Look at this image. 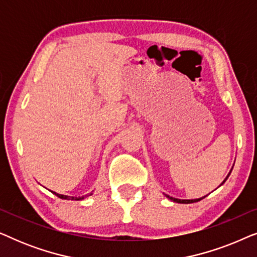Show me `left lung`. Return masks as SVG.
Masks as SVG:
<instances>
[{"label":"left lung","instance_id":"left-lung-1","mask_svg":"<svg viewBox=\"0 0 257 257\" xmlns=\"http://www.w3.org/2000/svg\"><path fill=\"white\" fill-rule=\"evenodd\" d=\"M227 178H228V177H227ZM227 178H226V180H227ZM226 180H224V181H226ZM224 181H223V182H224ZM223 182H222V184H223ZM167 198H170L171 200H173L174 202H179V203H193V202H198V201H200V200L205 198V196H203V198H201V199H195V200H180V199L172 198V196H168V195H167Z\"/></svg>","mask_w":257,"mask_h":257}]
</instances>
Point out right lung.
<instances>
[{
	"instance_id": "1",
	"label": "right lung",
	"mask_w": 257,
	"mask_h": 257,
	"mask_svg": "<svg viewBox=\"0 0 257 257\" xmlns=\"http://www.w3.org/2000/svg\"><path fill=\"white\" fill-rule=\"evenodd\" d=\"M54 193L55 195H57L58 198H61V199H64V200H82V199H84L85 198V196H82V198H75V196H68V195H62V194H57V193H55V192H52ZM91 195V194H90Z\"/></svg>"
}]
</instances>
